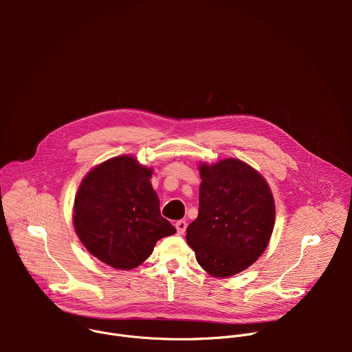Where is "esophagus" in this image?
Segmentation results:
<instances>
[{"label":"esophagus","instance_id":"1","mask_svg":"<svg viewBox=\"0 0 352 352\" xmlns=\"http://www.w3.org/2000/svg\"><path fill=\"white\" fill-rule=\"evenodd\" d=\"M186 221L185 220H178L177 223H175V228H177V232H178V235H184V232H185V230H186Z\"/></svg>","mask_w":352,"mask_h":352}]
</instances>
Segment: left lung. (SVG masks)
I'll return each instance as SVG.
<instances>
[{
    "mask_svg": "<svg viewBox=\"0 0 352 352\" xmlns=\"http://www.w3.org/2000/svg\"><path fill=\"white\" fill-rule=\"evenodd\" d=\"M199 214L186 228L196 261L214 277L252 265L274 227V200L263 177L241 160L200 164Z\"/></svg>",
    "mask_w": 352,
    "mask_h": 352,
    "instance_id": "1",
    "label": "left lung"
}]
</instances>
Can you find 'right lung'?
Here are the masks:
<instances>
[{
	"label": "right lung",
	"mask_w": 352,
	"mask_h": 352,
	"mask_svg": "<svg viewBox=\"0 0 352 352\" xmlns=\"http://www.w3.org/2000/svg\"><path fill=\"white\" fill-rule=\"evenodd\" d=\"M152 170L129 156L93 168L75 196L74 226L89 252L106 265L129 270L144 262L175 228L160 214L150 184Z\"/></svg>",
	"instance_id": "add662e5"
}]
</instances>
